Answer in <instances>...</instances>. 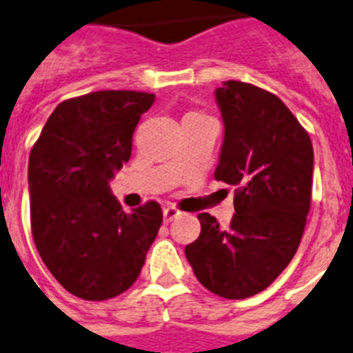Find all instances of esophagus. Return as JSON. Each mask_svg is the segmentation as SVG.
Listing matches in <instances>:
<instances>
[{"mask_svg": "<svg viewBox=\"0 0 353 353\" xmlns=\"http://www.w3.org/2000/svg\"><path fill=\"white\" fill-rule=\"evenodd\" d=\"M183 212L182 211H179V209L176 208H164V222L165 223H170V222H173L174 218H179V216H182Z\"/></svg>", "mask_w": 353, "mask_h": 353, "instance_id": "esophagus-1", "label": "esophagus"}]
</instances>
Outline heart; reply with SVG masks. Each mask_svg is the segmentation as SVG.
I'll return each instance as SVG.
<instances>
[{"label":"heart","mask_w":353,"mask_h":353,"mask_svg":"<svg viewBox=\"0 0 353 353\" xmlns=\"http://www.w3.org/2000/svg\"><path fill=\"white\" fill-rule=\"evenodd\" d=\"M189 115H200V113H189Z\"/></svg>","instance_id":"1"}]
</instances>
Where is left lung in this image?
I'll return each instance as SVG.
<instances>
[{
  "label": "left lung",
  "instance_id": "1",
  "mask_svg": "<svg viewBox=\"0 0 353 353\" xmlns=\"http://www.w3.org/2000/svg\"><path fill=\"white\" fill-rule=\"evenodd\" d=\"M223 144L214 179L234 185V216L220 227L200 212V236L185 245L194 276L227 299L250 298L285 270L310 211L314 150L305 128L274 93L227 81L216 88Z\"/></svg>",
  "mask_w": 353,
  "mask_h": 353
}]
</instances>
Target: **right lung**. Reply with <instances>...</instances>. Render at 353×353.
I'll return each mask as SVG.
<instances>
[{
	"instance_id": "right-lung-1",
	"label": "right lung",
	"mask_w": 353,
	"mask_h": 353,
	"mask_svg": "<svg viewBox=\"0 0 353 353\" xmlns=\"http://www.w3.org/2000/svg\"><path fill=\"white\" fill-rule=\"evenodd\" d=\"M153 101V93L131 90L68 99L30 151L34 243L52 276L81 299L104 301L128 290L162 225L159 203L124 212L110 189Z\"/></svg>"
}]
</instances>
